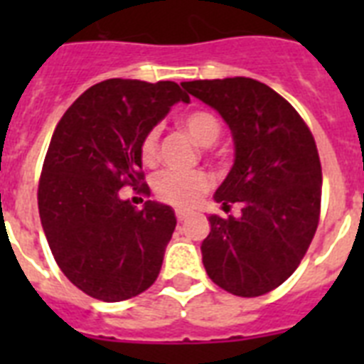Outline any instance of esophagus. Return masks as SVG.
I'll list each match as a JSON object with an SVG mask.
<instances>
[{
    "mask_svg": "<svg viewBox=\"0 0 364 364\" xmlns=\"http://www.w3.org/2000/svg\"><path fill=\"white\" fill-rule=\"evenodd\" d=\"M176 215H177V221L185 223L188 219V217H191V213H187V211H177Z\"/></svg>",
    "mask_w": 364,
    "mask_h": 364,
    "instance_id": "esophagus-1",
    "label": "esophagus"
}]
</instances>
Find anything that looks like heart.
Masks as SVG:
<instances>
[{"label":"heart","instance_id":"obj_1","mask_svg":"<svg viewBox=\"0 0 364 364\" xmlns=\"http://www.w3.org/2000/svg\"><path fill=\"white\" fill-rule=\"evenodd\" d=\"M179 124L202 147L213 145L223 132L219 119L205 109L191 111L183 117ZM156 156H159V128H151L139 143V159L145 166H153L156 162ZM210 188L211 177L204 170H166L160 171L153 179V193L156 200L179 210L194 208Z\"/></svg>","mask_w":364,"mask_h":364}]
</instances>
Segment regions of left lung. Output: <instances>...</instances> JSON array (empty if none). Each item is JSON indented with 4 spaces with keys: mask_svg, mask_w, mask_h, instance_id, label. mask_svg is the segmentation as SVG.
<instances>
[{
    "mask_svg": "<svg viewBox=\"0 0 364 364\" xmlns=\"http://www.w3.org/2000/svg\"><path fill=\"white\" fill-rule=\"evenodd\" d=\"M221 113L236 143L230 173L217 188L225 210L211 215L202 260L211 282L253 299L277 289L304 259L321 215V162L304 119L268 85L249 77L183 82Z\"/></svg>",
    "mask_w": 364,
    "mask_h": 364,
    "instance_id": "8db88e82",
    "label": "left lung"
}]
</instances>
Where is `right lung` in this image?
Returning a JSON list of instances; mask_svg holds the SVG:
<instances>
[{
    "label": "right lung",
    "instance_id": "1",
    "mask_svg": "<svg viewBox=\"0 0 364 364\" xmlns=\"http://www.w3.org/2000/svg\"><path fill=\"white\" fill-rule=\"evenodd\" d=\"M188 96L173 81L107 79L82 92L54 128L37 205L54 260L92 299L121 302L159 277L176 230L170 205L121 200L122 187L151 194L143 183L141 137Z\"/></svg>",
    "mask_w": 364,
    "mask_h": 364
}]
</instances>
